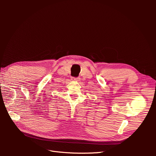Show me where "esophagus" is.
Returning <instances> with one entry per match:
<instances>
[{"label": "esophagus", "mask_w": 156, "mask_h": 156, "mask_svg": "<svg viewBox=\"0 0 156 156\" xmlns=\"http://www.w3.org/2000/svg\"><path fill=\"white\" fill-rule=\"evenodd\" d=\"M72 79L73 80V81H79V77H73Z\"/></svg>", "instance_id": "1"}]
</instances>
